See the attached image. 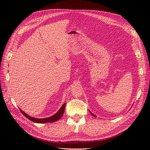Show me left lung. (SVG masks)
I'll return each instance as SVG.
<instances>
[{
	"label": "left lung",
	"mask_w": 150,
	"mask_h": 150,
	"mask_svg": "<svg viewBox=\"0 0 150 150\" xmlns=\"http://www.w3.org/2000/svg\"><path fill=\"white\" fill-rule=\"evenodd\" d=\"M91 114H92V115H93V117H96V115H93V114H92V112H91Z\"/></svg>",
	"instance_id": "8db88e82"
}]
</instances>
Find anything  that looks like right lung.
I'll use <instances>...</instances> for the list:
<instances>
[{"label": "right lung", "instance_id": "right-lung-1", "mask_svg": "<svg viewBox=\"0 0 150 150\" xmlns=\"http://www.w3.org/2000/svg\"><path fill=\"white\" fill-rule=\"evenodd\" d=\"M65 106H66V103H64L61 106L60 109L54 115H52V117H48V118H45V119H35V118H33V117H31L29 116L28 115L26 114L24 112H23L21 109H20V111H21V113L25 117H26L28 119H29L30 120L32 121L33 122L38 123H52V122H57V120H58L61 119V118L62 116V115H63V114H64V110H65Z\"/></svg>", "mask_w": 150, "mask_h": 150}]
</instances>
